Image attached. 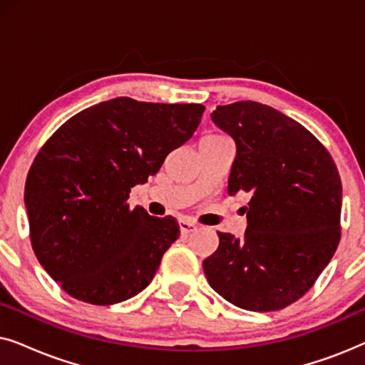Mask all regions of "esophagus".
Segmentation results:
<instances>
[{
  "mask_svg": "<svg viewBox=\"0 0 365 365\" xmlns=\"http://www.w3.org/2000/svg\"><path fill=\"white\" fill-rule=\"evenodd\" d=\"M179 229H181L182 234H191L194 231H197V226L191 221H179Z\"/></svg>",
  "mask_w": 365,
  "mask_h": 365,
  "instance_id": "34e87169",
  "label": "esophagus"
}]
</instances>
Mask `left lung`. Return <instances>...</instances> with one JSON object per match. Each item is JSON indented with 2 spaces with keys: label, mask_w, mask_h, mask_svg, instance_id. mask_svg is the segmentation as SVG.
Masks as SVG:
<instances>
[{
  "label": "left lung",
  "mask_w": 365,
  "mask_h": 365,
  "mask_svg": "<svg viewBox=\"0 0 365 365\" xmlns=\"http://www.w3.org/2000/svg\"><path fill=\"white\" fill-rule=\"evenodd\" d=\"M212 121L236 143L227 194H251L244 239L219 232L204 259L209 284L246 311L291 306L314 286L341 241L342 182L324 144L256 101L217 106Z\"/></svg>",
  "instance_id": "1"
}]
</instances>
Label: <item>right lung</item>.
<instances>
[{
    "label": "right lung",
    "instance_id": "add662e5",
    "mask_svg": "<svg viewBox=\"0 0 365 365\" xmlns=\"http://www.w3.org/2000/svg\"><path fill=\"white\" fill-rule=\"evenodd\" d=\"M202 113L116 98L74 114L43 144L24 186L29 239L64 292L109 306L153 281L179 224L131 209L129 192L192 136Z\"/></svg>",
    "mask_w": 365,
    "mask_h": 365
}]
</instances>
